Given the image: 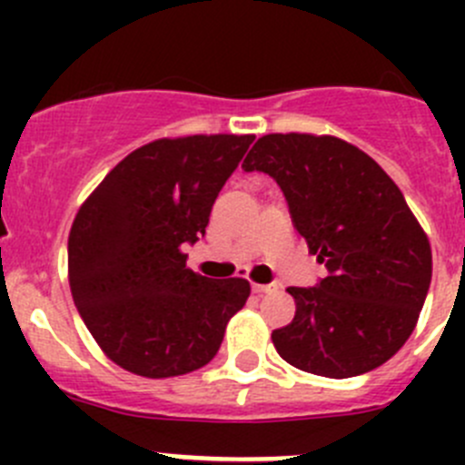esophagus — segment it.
Returning a JSON list of instances; mask_svg holds the SVG:
<instances>
[{"label":"esophagus","instance_id":"obj_1","mask_svg":"<svg viewBox=\"0 0 465 465\" xmlns=\"http://www.w3.org/2000/svg\"><path fill=\"white\" fill-rule=\"evenodd\" d=\"M252 290H254V294H270V292H276L279 290V285L276 283H254L252 285Z\"/></svg>","mask_w":465,"mask_h":465}]
</instances>
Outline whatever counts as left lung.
<instances>
[{
	"label": "left lung",
	"instance_id": "1",
	"mask_svg": "<svg viewBox=\"0 0 465 465\" xmlns=\"http://www.w3.org/2000/svg\"><path fill=\"white\" fill-rule=\"evenodd\" d=\"M242 168L274 177L308 252L328 270L317 288H288L297 312L272 332L276 353L323 378L387 362L416 328L432 281L430 238L396 182L332 134H265Z\"/></svg>",
	"mask_w": 465,
	"mask_h": 465
}]
</instances>
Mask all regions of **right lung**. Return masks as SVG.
I'll return each mask as SVG.
<instances>
[{"label": "right lung", "mask_w": 465, "mask_h": 465, "mask_svg": "<svg viewBox=\"0 0 465 465\" xmlns=\"http://www.w3.org/2000/svg\"><path fill=\"white\" fill-rule=\"evenodd\" d=\"M254 134L163 137L133 150L89 193L69 232V288L103 353L142 378H175L213 360L247 279H206L182 247Z\"/></svg>", "instance_id": "1"}]
</instances>
